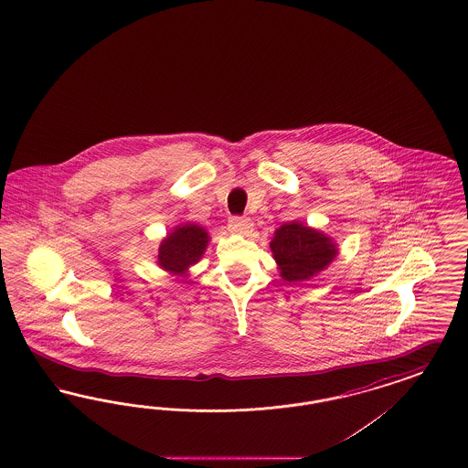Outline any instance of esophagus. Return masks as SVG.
Wrapping results in <instances>:
<instances>
[{"instance_id":"1","label":"esophagus","mask_w":468,"mask_h":468,"mask_svg":"<svg viewBox=\"0 0 468 468\" xmlns=\"http://www.w3.org/2000/svg\"><path fill=\"white\" fill-rule=\"evenodd\" d=\"M228 228H229L231 233L249 235V233L252 231V228H254V223H252V219H249V218L233 216V218H229V221H228Z\"/></svg>"}]
</instances>
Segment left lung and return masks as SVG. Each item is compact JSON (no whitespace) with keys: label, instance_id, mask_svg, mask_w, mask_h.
<instances>
[{"label":"left lung","instance_id":"left-lung-1","mask_svg":"<svg viewBox=\"0 0 468 468\" xmlns=\"http://www.w3.org/2000/svg\"><path fill=\"white\" fill-rule=\"evenodd\" d=\"M270 247L280 274L288 283L311 280L338 255L331 237L298 221L278 228Z\"/></svg>","mask_w":468,"mask_h":468}]
</instances>
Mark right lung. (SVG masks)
<instances>
[{
  "label": "right lung",
  "instance_id": "right-lung-1",
  "mask_svg": "<svg viewBox=\"0 0 468 468\" xmlns=\"http://www.w3.org/2000/svg\"><path fill=\"white\" fill-rule=\"evenodd\" d=\"M207 231L194 223L178 225L161 241L157 252V264L171 274L185 276L188 268L197 264L207 249Z\"/></svg>",
  "mask_w": 468,
  "mask_h": 468
}]
</instances>
